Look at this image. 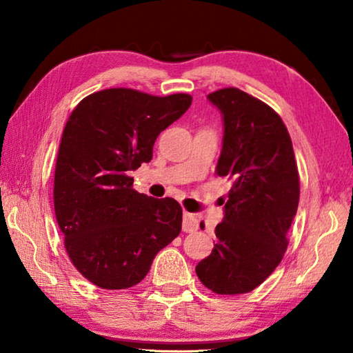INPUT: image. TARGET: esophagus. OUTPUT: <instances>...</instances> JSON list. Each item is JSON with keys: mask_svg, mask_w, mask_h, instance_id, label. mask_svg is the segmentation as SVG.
<instances>
[{"mask_svg": "<svg viewBox=\"0 0 353 353\" xmlns=\"http://www.w3.org/2000/svg\"><path fill=\"white\" fill-rule=\"evenodd\" d=\"M182 229H183V232H187V234H193V232L199 229L198 218H196L193 213L185 212L183 218H182Z\"/></svg>", "mask_w": 353, "mask_h": 353, "instance_id": "obj_1", "label": "esophagus"}]
</instances>
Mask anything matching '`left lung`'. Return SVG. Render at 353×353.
<instances>
[{
	"label": "left lung",
	"mask_w": 353,
	"mask_h": 353,
	"mask_svg": "<svg viewBox=\"0 0 353 353\" xmlns=\"http://www.w3.org/2000/svg\"><path fill=\"white\" fill-rule=\"evenodd\" d=\"M223 115L218 176L230 182L212 254L196 274L216 294L256 288L279 266L299 205V174L288 130L276 112L240 88L207 97Z\"/></svg>",
	"instance_id": "left-lung-1"
}]
</instances>
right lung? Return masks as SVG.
<instances>
[{
    "instance_id": "right-lung-1",
    "label": "right lung",
    "mask_w": 353,
    "mask_h": 353,
    "mask_svg": "<svg viewBox=\"0 0 353 353\" xmlns=\"http://www.w3.org/2000/svg\"><path fill=\"white\" fill-rule=\"evenodd\" d=\"M190 94L151 97L109 88L83 98L63 129L54 210L76 270L104 290L140 283L160 249L182 230L179 202L132 190L159 134L181 118Z\"/></svg>"
}]
</instances>
